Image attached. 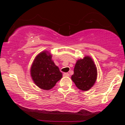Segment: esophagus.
Instances as JSON below:
<instances>
[{"label": "esophagus", "instance_id": "1", "mask_svg": "<svg viewBox=\"0 0 125 125\" xmlns=\"http://www.w3.org/2000/svg\"><path fill=\"white\" fill-rule=\"evenodd\" d=\"M63 75L64 76H69V73H64Z\"/></svg>", "mask_w": 125, "mask_h": 125}]
</instances>
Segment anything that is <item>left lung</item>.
<instances>
[{"label": "left lung", "mask_w": 125, "mask_h": 125, "mask_svg": "<svg viewBox=\"0 0 125 125\" xmlns=\"http://www.w3.org/2000/svg\"><path fill=\"white\" fill-rule=\"evenodd\" d=\"M97 78V67L91 57L86 56L76 61L71 79L78 89L88 91L95 84Z\"/></svg>", "instance_id": "1"}]
</instances>
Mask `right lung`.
I'll use <instances>...</instances> for the list:
<instances>
[{
  "label": "right lung",
  "mask_w": 125,
  "mask_h": 125,
  "mask_svg": "<svg viewBox=\"0 0 125 125\" xmlns=\"http://www.w3.org/2000/svg\"><path fill=\"white\" fill-rule=\"evenodd\" d=\"M30 75L34 83L44 90L52 89L62 78V73L47 51H42L36 56L30 68Z\"/></svg>",
  "instance_id": "add662e5"
}]
</instances>
